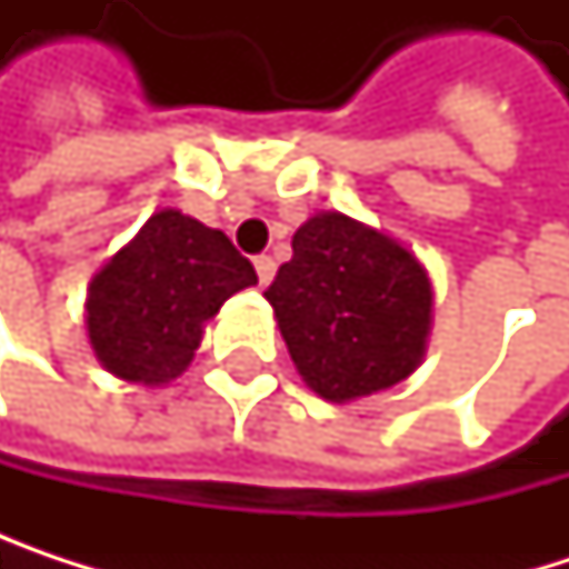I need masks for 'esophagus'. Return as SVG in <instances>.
I'll return each mask as SVG.
<instances>
[{"label":"esophagus","instance_id":"34e87169","mask_svg":"<svg viewBox=\"0 0 569 569\" xmlns=\"http://www.w3.org/2000/svg\"><path fill=\"white\" fill-rule=\"evenodd\" d=\"M253 267H257L260 286L270 283V280H273V273H277V263H273V257H257V260H253Z\"/></svg>","mask_w":569,"mask_h":569}]
</instances>
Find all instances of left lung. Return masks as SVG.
Returning <instances> with one entry per match:
<instances>
[{
  "label": "left lung",
  "instance_id": "1",
  "mask_svg": "<svg viewBox=\"0 0 569 569\" xmlns=\"http://www.w3.org/2000/svg\"><path fill=\"white\" fill-rule=\"evenodd\" d=\"M302 382L326 401L408 379L431 332V283L398 240L339 213L309 217L263 292Z\"/></svg>",
  "mask_w": 569,
  "mask_h": 569
}]
</instances>
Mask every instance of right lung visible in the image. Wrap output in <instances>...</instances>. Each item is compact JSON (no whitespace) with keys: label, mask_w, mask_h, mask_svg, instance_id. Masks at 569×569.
<instances>
[{"label":"right lung","mask_w":569,"mask_h":569,"mask_svg":"<svg viewBox=\"0 0 569 569\" xmlns=\"http://www.w3.org/2000/svg\"><path fill=\"white\" fill-rule=\"evenodd\" d=\"M253 283V263L223 230L158 210L88 286V342L111 376L168 386L190 366L203 322Z\"/></svg>","instance_id":"add662e5"}]
</instances>
